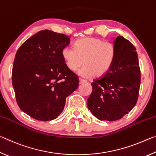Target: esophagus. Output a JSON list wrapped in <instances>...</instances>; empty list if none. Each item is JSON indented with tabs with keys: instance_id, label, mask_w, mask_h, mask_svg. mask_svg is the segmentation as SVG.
Instances as JSON below:
<instances>
[{
	"instance_id": "obj_1",
	"label": "esophagus",
	"mask_w": 156,
	"mask_h": 156,
	"mask_svg": "<svg viewBox=\"0 0 156 156\" xmlns=\"http://www.w3.org/2000/svg\"><path fill=\"white\" fill-rule=\"evenodd\" d=\"M87 83L86 80H82V79H80V80H79V84H83V83Z\"/></svg>"
}]
</instances>
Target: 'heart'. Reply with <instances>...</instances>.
Instances as JSON below:
<instances>
[{"mask_svg":"<svg viewBox=\"0 0 156 156\" xmlns=\"http://www.w3.org/2000/svg\"><path fill=\"white\" fill-rule=\"evenodd\" d=\"M115 46L111 42L94 37L82 38L75 43V49L65 47L62 56L72 72L84 65L78 74L85 78L100 77L109 72L115 57Z\"/></svg>","mask_w":156,"mask_h":156,"instance_id":"obj_1","label":"heart"}]
</instances>
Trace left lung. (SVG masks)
<instances>
[{
  "label": "left lung",
  "instance_id": "left-lung-1",
  "mask_svg": "<svg viewBox=\"0 0 156 156\" xmlns=\"http://www.w3.org/2000/svg\"><path fill=\"white\" fill-rule=\"evenodd\" d=\"M113 39L114 61L106 74L91 83L93 90L87 102L100 120H118L130 112L136 105L140 85L136 47L121 36Z\"/></svg>",
  "mask_w": 156,
  "mask_h": 156
}]
</instances>
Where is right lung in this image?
<instances>
[{"instance_id":"add662e5","label":"right lung","mask_w":156,"mask_h":156,"mask_svg":"<svg viewBox=\"0 0 156 156\" xmlns=\"http://www.w3.org/2000/svg\"><path fill=\"white\" fill-rule=\"evenodd\" d=\"M69 43L67 35L42 30L23 43L16 54L12 84L16 102L34 119H56L64 109L66 98L78 88V76L62 56V50Z\"/></svg>"}]
</instances>
